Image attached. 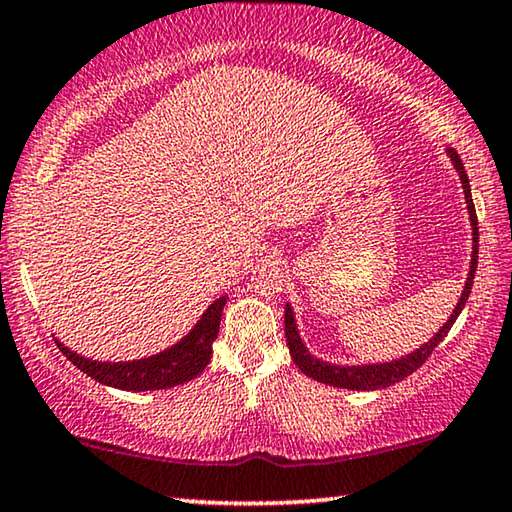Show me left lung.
Returning <instances> with one entry per match:
<instances>
[{
	"label": "left lung",
	"mask_w": 512,
	"mask_h": 512,
	"mask_svg": "<svg viewBox=\"0 0 512 512\" xmlns=\"http://www.w3.org/2000/svg\"><path fill=\"white\" fill-rule=\"evenodd\" d=\"M448 156H451L453 165L457 174L462 179V188H464V200H467V209H469V220L471 227H474V253H471V266H469V278L464 282L462 296L457 301L453 315L448 317V322L441 326L439 333L430 338V342H425L423 347H418L416 352H411L407 356L398 358V361L391 363H377V365H331L319 361V358L312 356L305 345L301 342L299 329H296L294 322V312L289 308V303L285 305V338H287V347L289 354H292V361L299 365V370L303 375H308L310 379L322 381V384H329L335 388H349V391H377V388H388L393 384H398L404 377L414 375V372L421 368V365L430 358V354L437 349L441 340L446 338L451 326L455 324V319L460 317V312L467 303L471 287H474V276H476V266H478V218H476V207L474 200H471V188H469V177L464 172V165L460 156H457L455 149H448Z\"/></svg>",
	"instance_id": "left-lung-1"
}]
</instances>
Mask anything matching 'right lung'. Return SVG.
<instances>
[{
	"label": "right lung",
	"instance_id": "add662e5",
	"mask_svg": "<svg viewBox=\"0 0 512 512\" xmlns=\"http://www.w3.org/2000/svg\"><path fill=\"white\" fill-rule=\"evenodd\" d=\"M225 301L227 296H220V299L213 301L200 322L195 324V329L181 342H177V345H172L170 349H165V352H160L156 356L140 358V361H91V358L71 352V349L61 345L59 340L55 342L75 368L85 372L87 377L101 381L105 386L135 393L172 388L183 384V381L195 379L204 368H207L213 354L211 345L213 340L218 338L220 315H223Z\"/></svg>",
	"mask_w": 512,
	"mask_h": 512
}]
</instances>
